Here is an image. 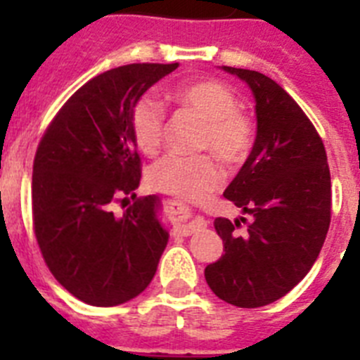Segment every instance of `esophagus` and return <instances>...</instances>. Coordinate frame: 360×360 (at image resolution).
I'll list each match as a JSON object with an SVG mask.
<instances>
[{
    "instance_id": "34e87169",
    "label": "esophagus",
    "mask_w": 360,
    "mask_h": 360,
    "mask_svg": "<svg viewBox=\"0 0 360 360\" xmlns=\"http://www.w3.org/2000/svg\"><path fill=\"white\" fill-rule=\"evenodd\" d=\"M171 205H178V203H171ZM205 225H207V221L203 218H200V216H196V218H193L191 221H187V224H176L173 231L178 236H191V234L198 232L200 229H203Z\"/></svg>"
}]
</instances>
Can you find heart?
I'll list each match as a JSON object with an SVG mask.
<instances>
[{"label": "heart", "instance_id": "obj_1", "mask_svg": "<svg viewBox=\"0 0 360 360\" xmlns=\"http://www.w3.org/2000/svg\"><path fill=\"white\" fill-rule=\"evenodd\" d=\"M178 106L193 111L203 120L200 149H209L229 164L241 162L252 146V122L238 110L236 95L212 79L176 86L171 91ZM133 139L142 153L153 155L162 144L165 111L153 95H142L133 104L129 117ZM224 171L209 155L186 157L169 153L148 171V184L155 191L184 200H200L221 184Z\"/></svg>", "mask_w": 360, "mask_h": 360}]
</instances>
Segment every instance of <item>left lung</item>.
<instances>
[{"mask_svg": "<svg viewBox=\"0 0 360 360\" xmlns=\"http://www.w3.org/2000/svg\"><path fill=\"white\" fill-rule=\"evenodd\" d=\"M221 70L236 75L256 101V141L224 196L250 216L216 218L224 240L205 281L225 303L257 308L292 290L316 263L330 227L332 184L323 141L294 98L254 70Z\"/></svg>", "mask_w": 360, "mask_h": 360, "instance_id": "8db88e82", "label": "left lung"}]
</instances>
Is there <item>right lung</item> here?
<instances>
[{
  "mask_svg": "<svg viewBox=\"0 0 360 360\" xmlns=\"http://www.w3.org/2000/svg\"><path fill=\"white\" fill-rule=\"evenodd\" d=\"M173 65H126L81 86L49 126L34 158L32 216L53 278L91 307H117L144 292L169 232L160 198H136L141 157L133 104ZM117 201L129 205L122 215Z\"/></svg>",
  "mask_w": 360,
  "mask_h": 360,
  "instance_id": "right-lung-1",
  "label": "right lung"
}]
</instances>
